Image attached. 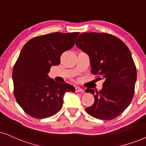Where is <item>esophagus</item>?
I'll use <instances>...</instances> for the list:
<instances>
[{
  "mask_svg": "<svg viewBox=\"0 0 146 146\" xmlns=\"http://www.w3.org/2000/svg\"><path fill=\"white\" fill-rule=\"evenodd\" d=\"M84 90L82 89V88H80V87H78V86H76L75 87V92H77V93H80V92H83Z\"/></svg>",
  "mask_w": 146,
  "mask_h": 146,
  "instance_id": "1",
  "label": "esophagus"
}]
</instances>
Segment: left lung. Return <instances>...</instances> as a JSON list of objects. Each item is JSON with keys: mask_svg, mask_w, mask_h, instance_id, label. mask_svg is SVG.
Wrapping results in <instances>:
<instances>
[{"mask_svg": "<svg viewBox=\"0 0 146 146\" xmlns=\"http://www.w3.org/2000/svg\"><path fill=\"white\" fill-rule=\"evenodd\" d=\"M75 44L89 56L91 73L104 80L96 93L86 90L95 102L85 110L99 119H115L128 108L135 93L137 68L130 50L119 38L106 33H82Z\"/></svg>", "mask_w": 146, "mask_h": 146, "instance_id": "1", "label": "left lung"}]
</instances>
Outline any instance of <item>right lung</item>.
Instances as JSON below:
<instances>
[{
    "mask_svg": "<svg viewBox=\"0 0 146 146\" xmlns=\"http://www.w3.org/2000/svg\"><path fill=\"white\" fill-rule=\"evenodd\" d=\"M79 32H56L35 37L22 48L12 72L14 94L27 114L36 119L59 112L66 92H75L66 83H58L47 75L51 66L60 64V57L74 46Z\"/></svg>",
    "mask_w": 146,
    "mask_h": 146,
    "instance_id": "obj_1",
    "label": "right lung"
}]
</instances>
